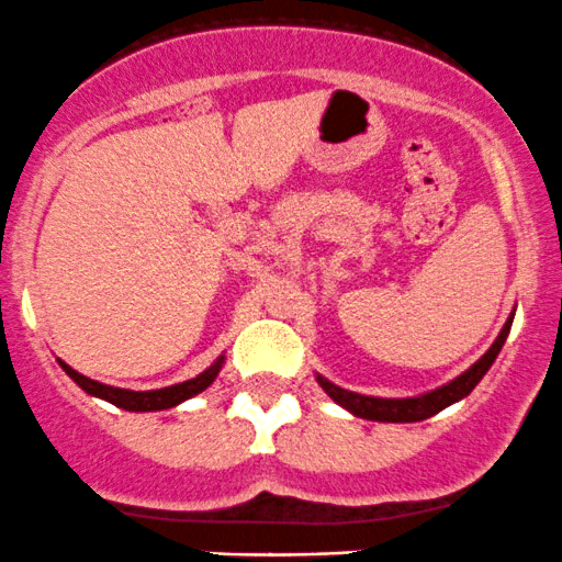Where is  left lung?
<instances>
[{"instance_id":"8db88e82","label":"left lung","mask_w":562,"mask_h":562,"mask_svg":"<svg viewBox=\"0 0 562 562\" xmlns=\"http://www.w3.org/2000/svg\"><path fill=\"white\" fill-rule=\"evenodd\" d=\"M509 326H513V315H509V321L504 324V329L499 331V337H496V342L491 345L488 352H485L481 361L472 363L470 369L464 371L462 376H457L453 382L443 384V387L432 390V393H427V395H419V398H371V395H358V393H350V390L337 387V384L324 380V376H318V384L326 390V393H329V398L337 401L339 406L348 408V412L356 414V417L374 419V422L430 419L432 414L443 412L446 406L462 401L464 395H470L472 390H475V384L483 380L485 371L491 369V363H494L496 356H499L504 339H507V334H509Z\"/></svg>"}]
</instances>
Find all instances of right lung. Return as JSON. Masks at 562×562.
<instances>
[{"mask_svg": "<svg viewBox=\"0 0 562 562\" xmlns=\"http://www.w3.org/2000/svg\"><path fill=\"white\" fill-rule=\"evenodd\" d=\"M58 363L63 366V371H66V374L71 376V380L77 382L81 390H85V393L98 395V398L109 401V403H113V406L127 408V412H161V408L178 406V403L193 398V395H199L201 390L210 387V384L214 382V376H217L220 369H223V358H217V363H212L210 369L201 371V374L193 376V380L172 384V387L148 390V393H135V390H122V387H111V384H103V382H94V380H90V376L74 371L68 363H63V361H58Z\"/></svg>", "mask_w": 562, "mask_h": 562, "instance_id": "obj_1", "label": "right lung"}]
</instances>
